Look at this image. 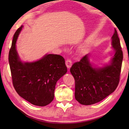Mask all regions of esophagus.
I'll return each mask as SVG.
<instances>
[{"instance_id": "1", "label": "esophagus", "mask_w": 129, "mask_h": 129, "mask_svg": "<svg viewBox=\"0 0 129 129\" xmlns=\"http://www.w3.org/2000/svg\"><path fill=\"white\" fill-rule=\"evenodd\" d=\"M65 64H66L68 68L69 69L71 67L72 65V61L69 59H67L66 61H65Z\"/></svg>"}]
</instances>
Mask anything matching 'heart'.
<instances>
[{"label":"heart","mask_w":129,"mask_h":129,"mask_svg":"<svg viewBox=\"0 0 129 129\" xmlns=\"http://www.w3.org/2000/svg\"><path fill=\"white\" fill-rule=\"evenodd\" d=\"M86 47H87L86 44L82 45L81 46H80L79 47V48H78V52H79V53H81V54H82V53H84V51H85V49L86 48Z\"/></svg>","instance_id":"heart-1"}]
</instances>
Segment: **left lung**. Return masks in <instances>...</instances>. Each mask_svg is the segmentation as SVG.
<instances>
[{"mask_svg":"<svg viewBox=\"0 0 129 129\" xmlns=\"http://www.w3.org/2000/svg\"><path fill=\"white\" fill-rule=\"evenodd\" d=\"M112 39L115 54L110 64L101 68H93L86 54L70 69L75 80V99L81 104L97 103L112 93L118 85L123 52L115 29Z\"/></svg>","mask_w":129,"mask_h":129,"instance_id":"left-lung-1","label":"left lung"}]
</instances>
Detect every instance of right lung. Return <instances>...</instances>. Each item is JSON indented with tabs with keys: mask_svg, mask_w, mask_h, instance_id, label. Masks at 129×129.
Here are the masks:
<instances>
[{
	"mask_svg": "<svg viewBox=\"0 0 129 129\" xmlns=\"http://www.w3.org/2000/svg\"><path fill=\"white\" fill-rule=\"evenodd\" d=\"M22 27L15 33L8 54L13 86L17 94L30 104L46 106L54 99L57 81L67 73L65 60L58 54H47L35 62H21L16 42Z\"/></svg>",
	"mask_w": 129,
	"mask_h": 129,
	"instance_id": "add662e5",
	"label": "right lung"
}]
</instances>
